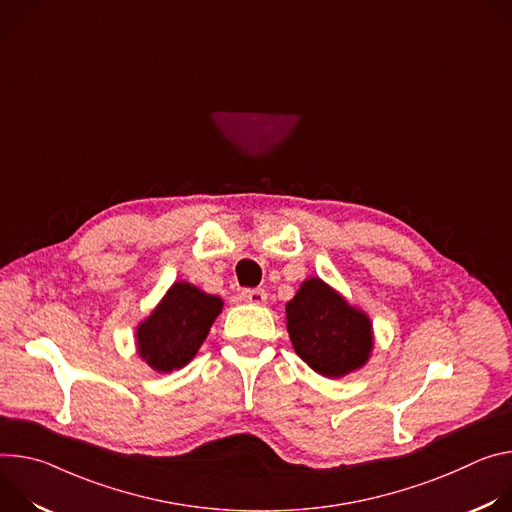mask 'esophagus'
Returning a JSON list of instances; mask_svg holds the SVG:
<instances>
[{
    "instance_id": "1",
    "label": "esophagus",
    "mask_w": 512,
    "mask_h": 512,
    "mask_svg": "<svg viewBox=\"0 0 512 512\" xmlns=\"http://www.w3.org/2000/svg\"><path fill=\"white\" fill-rule=\"evenodd\" d=\"M242 299L252 305H264L266 303V291L264 289H244Z\"/></svg>"
}]
</instances>
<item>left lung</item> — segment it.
Listing matches in <instances>:
<instances>
[{
  "label": "left lung",
  "mask_w": 512,
  "mask_h": 512,
  "mask_svg": "<svg viewBox=\"0 0 512 512\" xmlns=\"http://www.w3.org/2000/svg\"><path fill=\"white\" fill-rule=\"evenodd\" d=\"M287 329L299 358L327 378L364 366L372 350L370 319L321 278L305 280L287 305Z\"/></svg>",
  "instance_id": "obj_1"
}]
</instances>
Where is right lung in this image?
Wrapping results in <instances>:
<instances>
[{
  "mask_svg": "<svg viewBox=\"0 0 512 512\" xmlns=\"http://www.w3.org/2000/svg\"><path fill=\"white\" fill-rule=\"evenodd\" d=\"M221 299L189 282H175L162 303L138 327V352L158 372L183 368L201 348Z\"/></svg>",
  "mask_w": 512,
  "mask_h": 512,
  "instance_id": "1",
  "label": "right lung"
}]
</instances>
